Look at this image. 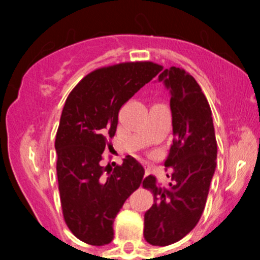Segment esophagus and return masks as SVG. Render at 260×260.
Listing matches in <instances>:
<instances>
[{
    "instance_id": "34e87169",
    "label": "esophagus",
    "mask_w": 260,
    "mask_h": 260,
    "mask_svg": "<svg viewBox=\"0 0 260 260\" xmlns=\"http://www.w3.org/2000/svg\"><path fill=\"white\" fill-rule=\"evenodd\" d=\"M149 174H151V169H149V167H145V175H146V176H148Z\"/></svg>"
}]
</instances>
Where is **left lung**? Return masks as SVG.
<instances>
[{
    "label": "left lung",
    "mask_w": 260,
    "mask_h": 260,
    "mask_svg": "<svg viewBox=\"0 0 260 260\" xmlns=\"http://www.w3.org/2000/svg\"><path fill=\"white\" fill-rule=\"evenodd\" d=\"M158 80L171 94L174 141L165 167H172L174 182L161 187L156 177L143 180V187L153 193L143 235L151 245L166 246L182 239L200 220L216 167L217 145L210 106L195 78L171 67Z\"/></svg>",
    "instance_id": "left-lung-1"
}]
</instances>
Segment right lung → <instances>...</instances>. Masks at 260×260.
<instances>
[{"label":"right lung","mask_w":260,"mask_h":260,"mask_svg":"<svg viewBox=\"0 0 260 260\" xmlns=\"http://www.w3.org/2000/svg\"><path fill=\"white\" fill-rule=\"evenodd\" d=\"M162 69L152 61L99 68L68 95L55 138L56 174L62 216L81 242L111 243L115 215L142 182L145 170L132 156L114 169L102 159L113 147L119 109Z\"/></svg>","instance_id":"obj_1"}]
</instances>
